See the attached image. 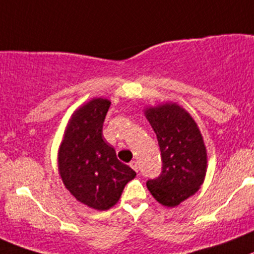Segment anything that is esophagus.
Masks as SVG:
<instances>
[{"label":"esophagus","mask_w":254,"mask_h":254,"mask_svg":"<svg viewBox=\"0 0 254 254\" xmlns=\"http://www.w3.org/2000/svg\"><path fill=\"white\" fill-rule=\"evenodd\" d=\"M130 167H131L132 169L135 170V172H139V165H138V162H135V160H132V162L130 163Z\"/></svg>","instance_id":"1"}]
</instances>
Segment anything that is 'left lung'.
I'll return each instance as SVG.
<instances>
[{"instance_id": "left-lung-1", "label": "left lung", "mask_w": 254, "mask_h": 254, "mask_svg": "<svg viewBox=\"0 0 254 254\" xmlns=\"http://www.w3.org/2000/svg\"><path fill=\"white\" fill-rule=\"evenodd\" d=\"M155 131L163 169L146 182L149 191L164 207H177L195 194L207 174V148L190 114L177 103L144 109Z\"/></svg>"}]
</instances>
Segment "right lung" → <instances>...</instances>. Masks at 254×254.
<instances>
[{
  "instance_id": "1",
  "label": "right lung",
  "mask_w": 254,
  "mask_h": 254,
  "mask_svg": "<svg viewBox=\"0 0 254 254\" xmlns=\"http://www.w3.org/2000/svg\"><path fill=\"white\" fill-rule=\"evenodd\" d=\"M110 100L91 99L73 111L58 153L64 186L77 202L108 210L119 202L124 187L136 173L116 158L103 136Z\"/></svg>"
}]
</instances>
